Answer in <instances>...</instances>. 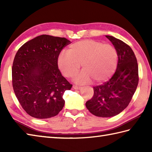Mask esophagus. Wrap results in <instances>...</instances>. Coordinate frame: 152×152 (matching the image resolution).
<instances>
[{"label":"esophagus","instance_id":"obj_1","mask_svg":"<svg viewBox=\"0 0 152 152\" xmlns=\"http://www.w3.org/2000/svg\"><path fill=\"white\" fill-rule=\"evenodd\" d=\"M72 88L74 89H80L82 88L81 86H76V85H74Z\"/></svg>","mask_w":152,"mask_h":152}]
</instances>
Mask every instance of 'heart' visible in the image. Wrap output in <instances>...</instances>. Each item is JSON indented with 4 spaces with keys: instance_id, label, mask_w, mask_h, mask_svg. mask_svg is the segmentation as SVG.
Here are the masks:
<instances>
[{
    "instance_id": "obj_1",
    "label": "heart",
    "mask_w": 152,
    "mask_h": 152,
    "mask_svg": "<svg viewBox=\"0 0 152 152\" xmlns=\"http://www.w3.org/2000/svg\"><path fill=\"white\" fill-rule=\"evenodd\" d=\"M118 54L111 44L95 40H83L71 44L66 53H61L58 66L64 76L73 78L82 64L83 70L76 77L80 82L106 81L115 72Z\"/></svg>"
}]
</instances>
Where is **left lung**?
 Masks as SVG:
<instances>
[{"instance_id": "8db88e82", "label": "left lung", "mask_w": 152, "mask_h": 152, "mask_svg": "<svg viewBox=\"0 0 152 152\" xmlns=\"http://www.w3.org/2000/svg\"><path fill=\"white\" fill-rule=\"evenodd\" d=\"M106 37L118 51L117 69L108 82L93 87L94 95L86 103L92 114L101 118L113 117L127 108L139 80L137 60L131 47L114 37Z\"/></svg>"}]
</instances>
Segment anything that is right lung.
Wrapping results in <instances>:
<instances>
[{"mask_svg":"<svg viewBox=\"0 0 152 152\" xmlns=\"http://www.w3.org/2000/svg\"><path fill=\"white\" fill-rule=\"evenodd\" d=\"M70 41L42 34L27 42L13 62L12 86L22 108L38 119L57 115L63 109V95L72 85L58 69V57Z\"/></svg>","mask_w":152,"mask_h":152,"instance_id":"add662e5","label":"right lung"}]
</instances>
